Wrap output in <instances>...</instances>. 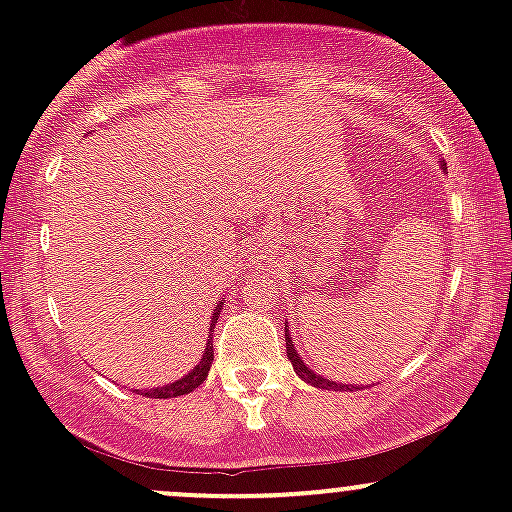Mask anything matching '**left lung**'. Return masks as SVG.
I'll return each mask as SVG.
<instances>
[{
  "label": "left lung",
  "mask_w": 512,
  "mask_h": 512,
  "mask_svg": "<svg viewBox=\"0 0 512 512\" xmlns=\"http://www.w3.org/2000/svg\"><path fill=\"white\" fill-rule=\"evenodd\" d=\"M441 168H443V165H441ZM443 170H446V168H443ZM285 342H287L289 361H292L294 371H297V376L304 381V384L317 386V389H327V391H354V389H361V386H356V384H339V381H332V379H327V376H322V374H317V371L309 369V364H304V359H302V356H299L297 349H294L292 332H289L287 324H285Z\"/></svg>",
  "instance_id": "left-lung-1"
}]
</instances>
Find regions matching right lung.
<instances>
[{"label": "right lung", "instance_id": "right-lung-1", "mask_svg": "<svg viewBox=\"0 0 512 512\" xmlns=\"http://www.w3.org/2000/svg\"><path fill=\"white\" fill-rule=\"evenodd\" d=\"M225 299H220L213 309V317H210V332H208V342H205V352L200 356L198 364L188 371L185 376L175 379L173 384H165V386H156V389H141L138 394L148 396V399H173V396H185L190 391L198 389L205 379H208V371L213 366V332H215V322L220 317V309H223Z\"/></svg>", "mask_w": 512, "mask_h": 512}]
</instances>
